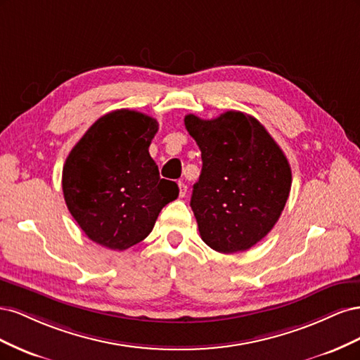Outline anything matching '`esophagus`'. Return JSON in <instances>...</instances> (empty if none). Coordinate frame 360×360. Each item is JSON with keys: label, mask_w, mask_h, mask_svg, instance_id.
Listing matches in <instances>:
<instances>
[{"label": "esophagus", "mask_w": 360, "mask_h": 360, "mask_svg": "<svg viewBox=\"0 0 360 360\" xmlns=\"http://www.w3.org/2000/svg\"><path fill=\"white\" fill-rule=\"evenodd\" d=\"M186 193H188V186L183 181H179V197L184 198L186 197Z\"/></svg>", "instance_id": "esophagus-1"}]
</instances>
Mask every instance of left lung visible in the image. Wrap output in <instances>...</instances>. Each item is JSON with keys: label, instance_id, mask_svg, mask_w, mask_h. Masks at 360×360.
Returning a JSON list of instances; mask_svg holds the SVG:
<instances>
[{"label": "left lung", "instance_id": "left-lung-1", "mask_svg": "<svg viewBox=\"0 0 360 360\" xmlns=\"http://www.w3.org/2000/svg\"><path fill=\"white\" fill-rule=\"evenodd\" d=\"M201 150L202 169L191 207L205 245L243 252L278 222L291 189V168L257 118L226 111L213 120L184 117Z\"/></svg>", "mask_w": 360, "mask_h": 360}]
</instances>
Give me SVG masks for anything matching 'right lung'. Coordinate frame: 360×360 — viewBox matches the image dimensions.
Masks as SVG:
<instances>
[{
  "mask_svg": "<svg viewBox=\"0 0 360 360\" xmlns=\"http://www.w3.org/2000/svg\"><path fill=\"white\" fill-rule=\"evenodd\" d=\"M159 124L130 110L101 117L86 130L63 167L64 201L94 243L124 250L151 233L160 210L179 197L160 179L148 147Z\"/></svg>",
  "mask_w": 360,
  "mask_h": 360,
  "instance_id": "1",
  "label": "right lung"
}]
</instances>
